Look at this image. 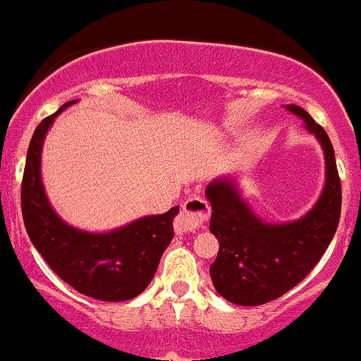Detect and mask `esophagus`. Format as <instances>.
<instances>
[{"instance_id":"34e87169","label":"esophagus","mask_w":361,"mask_h":361,"mask_svg":"<svg viewBox=\"0 0 361 361\" xmlns=\"http://www.w3.org/2000/svg\"><path fill=\"white\" fill-rule=\"evenodd\" d=\"M210 217V205L202 196H189L176 219L177 233L195 231Z\"/></svg>"}]
</instances>
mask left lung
Wrapping results in <instances>:
<instances>
[{"instance_id": "left-lung-1", "label": "left lung", "mask_w": 361, "mask_h": 361, "mask_svg": "<svg viewBox=\"0 0 361 361\" xmlns=\"http://www.w3.org/2000/svg\"><path fill=\"white\" fill-rule=\"evenodd\" d=\"M286 109L302 117L326 163L323 192L302 219L265 223L242 200L233 179H216L205 189L212 205L210 231L219 240L210 279L221 297L237 305H262L297 286L324 255L341 219L342 189L330 138L300 106Z\"/></svg>"}]
</instances>
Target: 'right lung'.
Returning a JSON list of instances; mask_svg holds the SVG:
<instances>
[{"instance_id": "1", "label": "right lung", "mask_w": 361, "mask_h": 361, "mask_svg": "<svg viewBox=\"0 0 361 361\" xmlns=\"http://www.w3.org/2000/svg\"><path fill=\"white\" fill-rule=\"evenodd\" d=\"M75 102L64 103L58 112L45 117L31 138L20 189L24 226L47 265L78 293L103 302L131 300L154 277L172 242L179 207L106 233H89L61 219L42 184V147L56 117Z\"/></svg>"}]
</instances>
